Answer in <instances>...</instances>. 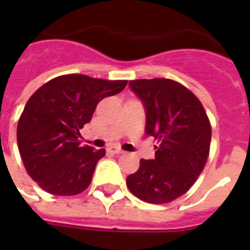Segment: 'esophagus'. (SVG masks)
<instances>
[{"instance_id": "34e87169", "label": "esophagus", "mask_w": 250, "mask_h": 250, "mask_svg": "<svg viewBox=\"0 0 250 250\" xmlns=\"http://www.w3.org/2000/svg\"><path fill=\"white\" fill-rule=\"evenodd\" d=\"M107 152H110V154H123V150L116 146H110L107 147Z\"/></svg>"}]
</instances>
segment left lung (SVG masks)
<instances>
[{"label": "left lung", "mask_w": 250, "mask_h": 250, "mask_svg": "<svg viewBox=\"0 0 250 250\" xmlns=\"http://www.w3.org/2000/svg\"><path fill=\"white\" fill-rule=\"evenodd\" d=\"M129 86L144 106L145 132L159 141V146L155 158L141 159L126 185L144 202L165 204L187 193L204 169L210 123L195 95L176 81L134 80Z\"/></svg>", "instance_id": "obj_1"}]
</instances>
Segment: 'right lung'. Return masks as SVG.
<instances>
[{"instance_id": "right-lung-1", "label": "right lung", "mask_w": 250, "mask_h": 250, "mask_svg": "<svg viewBox=\"0 0 250 250\" xmlns=\"http://www.w3.org/2000/svg\"><path fill=\"white\" fill-rule=\"evenodd\" d=\"M126 83L63 75L31 96L17 125V144L28 175L43 190L70 196L89 187L106 151L81 146L80 129L103 99L123 91Z\"/></svg>"}]
</instances>
